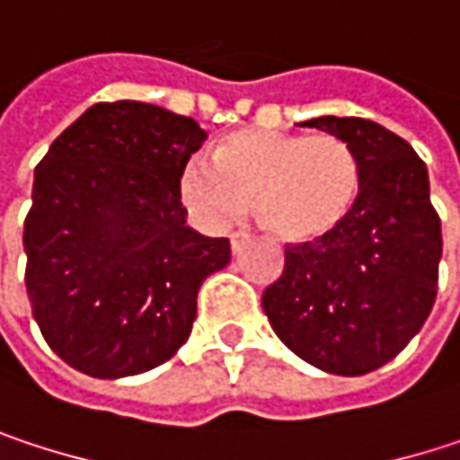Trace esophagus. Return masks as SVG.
<instances>
[{
  "label": "esophagus",
  "instance_id": "1",
  "mask_svg": "<svg viewBox=\"0 0 460 460\" xmlns=\"http://www.w3.org/2000/svg\"><path fill=\"white\" fill-rule=\"evenodd\" d=\"M244 242H247V234H242V231L231 234V252H234V255H239V252H242V247H244Z\"/></svg>",
  "mask_w": 460,
  "mask_h": 460
}]
</instances>
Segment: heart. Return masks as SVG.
Masks as SVG:
<instances>
[{"instance_id": "b5f03b06", "label": "heart", "mask_w": 460, "mask_h": 460, "mask_svg": "<svg viewBox=\"0 0 460 460\" xmlns=\"http://www.w3.org/2000/svg\"><path fill=\"white\" fill-rule=\"evenodd\" d=\"M359 189V159L346 140L279 130H236L213 148V164L191 159L178 175V197L202 226L234 224L252 202L258 224L290 244L335 234Z\"/></svg>"}]
</instances>
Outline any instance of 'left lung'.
<instances>
[{
    "label": "left lung",
    "mask_w": 460,
    "mask_h": 460,
    "mask_svg": "<svg viewBox=\"0 0 460 460\" xmlns=\"http://www.w3.org/2000/svg\"><path fill=\"white\" fill-rule=\"evenodd\" d=\"M304 125L354 148L359 202L335 234L288 247L282 277L263 293V312L304 362L332 376H362L394 359L429 317L442 226L429 170L408 140L359 117Z\"/></svg>",
    "instance_id": "obj_1"
}]
</instances>
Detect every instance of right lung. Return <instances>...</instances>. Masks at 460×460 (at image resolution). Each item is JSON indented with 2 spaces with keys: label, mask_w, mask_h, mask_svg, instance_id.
Instances as JSON below:
<instances>
[{
  "label": "right lung",
  "mask_w": 460,
  "mask_h": 460,
  "mask_svg": "<svg viewBox=\"0 0 460 460\" xmlns=\"http://www.w3.org/2000/svg\"><path fill=\"white\" fill-rule=\"evenodd\" d=\"M208 133L154 103L90 106L34 170L26 290L49 349L93 378L167 362L229 239L186 226L178 175Z\"/></svg>",
  "instance_id": "add662e5"
}]
</instances>
